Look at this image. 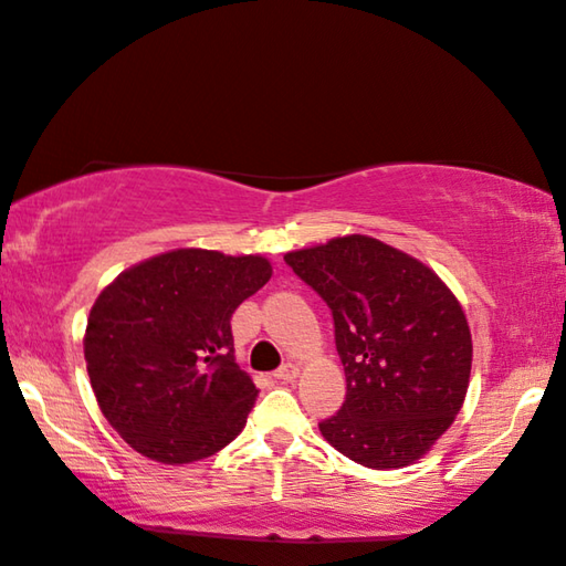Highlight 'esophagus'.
<instances>
[{
    "label": "esophagus",
    "instance_id": "34e87169",
    "mask_svg": "<svg viewBox=\"0 0 566 566\" xmlns=\"http://www.w3.org/2000/svg\"><path fill=\"white\" fill-rule=\"evenodd\" d=\"M300 375V368L295 366V363H285V366H281L279 370H275V380H283V382H293Z\"/></svg>",
    "mask_w": 566,
    "mask_h": 566
}]
</instances>
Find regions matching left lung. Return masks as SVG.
I'll use <instances>...</instances> for the list:
<instances>
[{
	"instance_id": "obj_1",
	"label": "left lung",
	"mask_w": 566,
	"mask_h": 566,
	"mask_svg": "<svg viewBox=\"0 0 566 566\" xmlns=\"http://www.w3.org/2000/svg\"><path fill=\"white\" fill-rule=\"evenodd\" d=\"M332 310L346 401L319 431L370 470L423 458L468 395L472 334L453 291L405 251L368 234L283 256Z\"/></svg>"
}]
</instances>
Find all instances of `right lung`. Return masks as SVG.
Wrapping results in <instances>:
<instances>
[{"instance_id":"obj_1","label":"right lung","mask_w":566,"mask_h":566,"mask_svg":"<svg viewBox=\"0 0 566 566\" xmlns=\"http://www.w3.org/2000/svg\"><path fill=\"white\" fill-rule=\"evenodd\" d=\"M259 254L174 249L125 269L86 319L98 409L137 453L165 464L216 455L242 433L259 389L234 363L232 312L271 279Z\"/></svg>"}]
</instances>
